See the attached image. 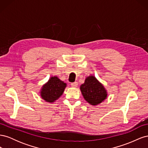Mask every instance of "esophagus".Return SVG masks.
Listing matches in <instances>:
<instances>
[{"label":"esophagus","mask_w":148,"mask_h":148,"mask_svg":"<svg viewBox=\"0 0 148 148\" xmlns=\"http://www.w3.org/2000/svg\"><path fill=\"white\" fill-rule=\"evenodd\" d=\"M77 85H78V82H73V83H71V86H72V87H73V88H76V87H77Z\"/></svg>","instance_id":"esophagus-1"}]
</instances>
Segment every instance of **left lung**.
<instances>
[{
  "label": "left lung",
  "mask_w": 148,
  "mask_h": 148,
  "mask_svg": "<svg viewBox=\"0 0 148 148\" xmlns=\"http://www.w3.org/2000/svg\"><path fill=\"white\" fill-rule=\"evenodd\" d=\"M80 90L84 99L92 106L99 104L107 96L104 86L92 75L85 79L84 83L80 86Z\"/></svg>",
  "instance_id": "8db88e82"
}]
</instances>
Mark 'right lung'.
I'll return each instance as SVG.
<instances>
[{
	"label": "right lung",
	"mask_w": 148,
	"mask_h": 148,
	"mask_svg": "<svg viewBox=\"0 0 148 148\" xmlns=\"http://www.w3.org/2000/svg\"><path fill=\"white\" fill-rule=\"evenodd\" d=\"M66 86V84L57 77H52L42 86L40 95L46 102L52 103L62 95Z\"/></svg>",
	"instance_id": "1"
}]
</instances>
